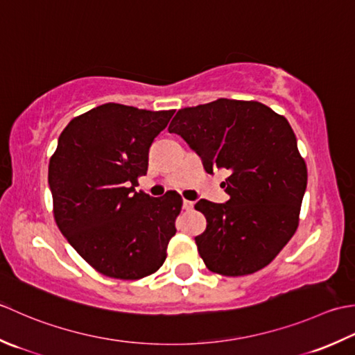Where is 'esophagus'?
<instances>
[{
	"label": "esophagus",
	"mask_w": 355,
	"mask_h": 355,
	"mask_svg": "<svg viewBox=\"0 0 355 355\" xmlns=\"http://www.w3.org/2000/svg\"><path fill=\"white\" fill-rule=\"evenodd\" d=\"M182 207H184L185 209H191V208L194 207V202H193V200H187V199H184V200H182Z\"/></svg>",
	"instance_id": "34e87169"
}]
</instances>
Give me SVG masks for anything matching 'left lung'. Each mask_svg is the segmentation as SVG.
Returning a JSON list of instances; mask_svg holds the SVG:
<instances>
[{"mask_svg":"<svg viewBox=\"0 0 355 355\" xmlns=\"http://www.w3.org/2000/svg\"><path fill=\"white\" fill-rule=\"evenodd\" d=\"M170 133L202 159L207 173L228 170L230 199H200L207 230L194 237L207 268L245 276L268 265L299 225L308 171L289 122L257 101L220 98L182 108Z\"/></svg>","mask_w":355,"mask_h":355,"instance_id":"1","label":"left lung"}]
</instances>
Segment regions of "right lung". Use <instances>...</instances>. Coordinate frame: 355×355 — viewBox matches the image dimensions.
<instances>
[{"instance_id":"right-lung-1","label":"right lung","mask_w":355,"mask_h":355,"mask_svg":"<svg viewBox=\"0 0 355 355\" xmlns=\"http://www.w3.org/2000/svg\"><path fill=\"white\" fill-rule=\"evenodd\" d=\"M175 110L108 103L71 119L49 164L56 225L104 276L136 280L161 268L182 198L137 193L148 150Z\"/></svg>"}]
</instances>
